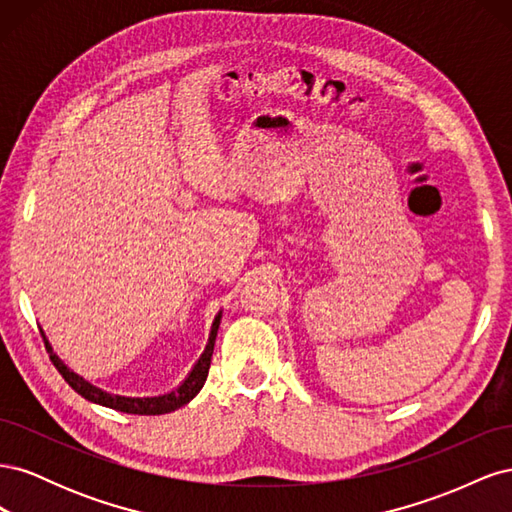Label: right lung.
Instances as JSON below:
<instances>
[{
    "mask_svg": "<svg viewBox=\"0 0 512 512\" xmlns=\"http://www.w3.org/2000/svg\"><path fill=\"white\" fill-rule=\"evenodd\" d=\"M220 320H222V312H218V316H215V320L211 324V333H209V342L205 346V352L200 354V359L192 367L188 378H185L177 386V389H173L170 393H164V395H156V397H126V395H115V393H108V391L100 389V386L91 384L89 380H85L83 376L76 374V371H72L64 361H61L59 356L53 352L49 339H46L42 329H40V333L44 337L46 350H49L51 361L57 367L59 374L64 376V380L72 386V389L79 393L81 397H85L87 401H94V404L113 408V410H119V412H126V414H166V412L179 410L181 406L188 404V401H192L198 395V391L203 389V384H205L207 374H209L211 354H213V346H215V337H218Z\"/></svg>",
    "mask_w": 512,
    "mask_h": 512,
    "instance_id": "obj_1",
    "label": "right lung"
}]
</instances>
